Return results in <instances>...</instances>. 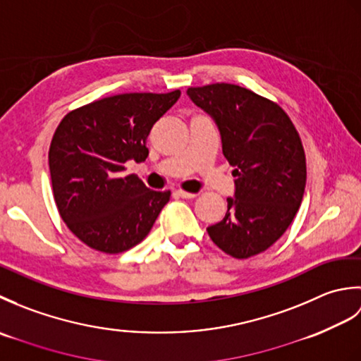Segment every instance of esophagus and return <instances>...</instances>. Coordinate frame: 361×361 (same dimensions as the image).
I'll list each match as a JSON object with an SVG mask.
<instances>
[{
    "mask_svg": "<svg viewBox=\"0 0 361 361\" xmlns=\"http://www.w3.org/2000/svg\"><path fill=\"white\" fill-rule=\"evenodd\" d=\"M175 194L178 195V197H181V198H195V197H197V194H192V192H186V190H181V189L175 190Z\"/></svg>",
    "mask_w": 361,
    "mask_h": 361,
    "instance_id": "obj_1",
    "label": "esophagus"
}]
</instances>
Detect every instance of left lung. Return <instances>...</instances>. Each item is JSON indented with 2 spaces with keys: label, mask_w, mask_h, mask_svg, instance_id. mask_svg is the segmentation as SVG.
Wrapping results in <instances>:
<instances>
[{
  "label": "left lung",
  "mask_w": 361,
  "mask_h": 361,
  "mask_svg": "<svg viewBox=\"0 0 361 361\" xmlns=\"http://www.w3.org/2000/svg\"><path fill=\"white\" fill-rule=\"evenodd\" d=\"M188 96L217 124L235 176L226 216L208 234L229 256H256L287 231L301 206L307 178L301 137L278 104L251 90L212 83L188 88Z\"/></svg>",
  "instance_id": "obj_1"
}]
</instances>
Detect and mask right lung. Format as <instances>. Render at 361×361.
Listing matches in <instances>:
<instances>
[{
	"instance_id": "1",
	"label": "right lung",
	"mask_w": 361,
	"mask_h": 361,
	"mask_svg": "<svg viewBox=\"0 0 361 361\" xmlns=\"http://www.w3.org/2000/svg\"><path fill=\"white\" fill-rule=\"evenodd\" d=\"M172 93H126L70 111L49 147L54 200L70 231L90 248L118 255L140 243L171 198L152 190L126 163L145 161L153 124L178 101Z\"/></svg>"
}]
</instances>
